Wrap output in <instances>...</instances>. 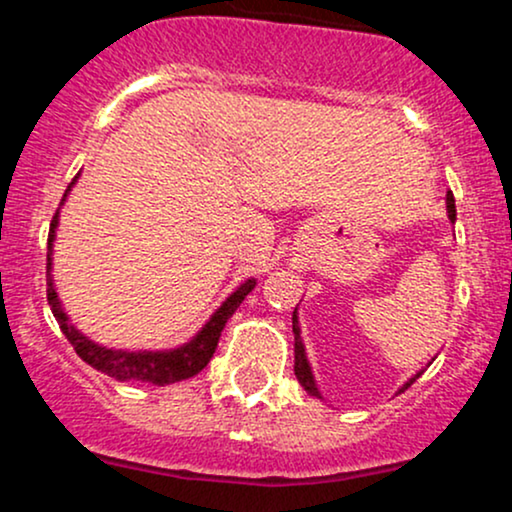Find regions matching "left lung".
<instances>
[{"label":"left lung","mask_w":512,"mask_h":512,"mask_svg":"<svg viewBox=\"0 0 512 512\" xmlns=\"http://www.w3.org/2000/svg\"><path fill=\"white\" fill-rule=\"evenodd\" d=\"M445 204H448V219L455 223V197H452V192H448V197H445ZM293 337H296V344H293V351H296V366H293V370H296V378H298V383L303 385V390L308 392V395H313V397H317V399H322V395L320 392H317V385H315V378H313V370H310V363H308V356H305V346H303V339H301V327H298V315H296V310H293ZM421 373H424V370H421ZM421 373H416L414 378H409L407 383L402 385V390L399 392H404L407 390V387L414 383L416 378H419Z\"/></svg>","instance_id":"obj_1"}]
</instances>
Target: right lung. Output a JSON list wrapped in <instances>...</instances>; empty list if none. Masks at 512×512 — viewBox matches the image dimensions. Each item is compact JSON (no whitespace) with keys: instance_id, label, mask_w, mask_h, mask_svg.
<instances>
[{"instance_id":"1","label":"right lung","mask_w":512,"mask_h":512,"mask_svg":"<svg viewBox=\"0 0 512 512\" xmlns=\"http://www.w3.org/2000/svg\"><path fill=\"white\" fill-rule=\"evenodd\" d=\"M76 182V178L72 180V185ZM72 185L67 187L64 192V199H67L69 190ZM60 211L52 216L50 223V236H48V303L52 308V315H55L57 325L64 337L69 339V344L74 346V351L79 354L91 368L101 370V373L110 375L115 380H139V383H154V385H170V383H178V380H187L192 375H197L214 356L216 344H219V337L226 327L228 317L238 310V305L245 301V296L255 289L257 281L248 279L238 286L226 301L221 303V308L216 310L214 315L209 317L207 325L199 330L195 337L190 339L187 344L178 346V349H170V351H122V349H108V346H101L91 339L84 337L76 327L69 322L67 313L62 310L60 298H57L55 284H52V243H55V231H57V223H60Z\"/></svg>"}]
</instances>
